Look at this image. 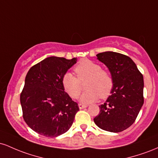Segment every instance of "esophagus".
Wrapping results in <instances>:
<instances>
[{"label":"esophagus","mask_w":158,"mask_h":158,"mask_svg":"<svg viewBox=\"0 0 158 158\" xmlns=\"http://www.w3.org/2000/svg\"><path fill=\"white\" fill-rule=\"evenodd\" d=\"M88 106L87 105H82V104H79V108H80V109H82V108H87Z\"/></svg>","instance_id":"1"}]
</instances>
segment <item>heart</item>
<instances>
[{
  "mask_svg": "<svg viewBox=\"0 0 158 158\" xmlns=\"http://www.w3.org/2000/svg\"><path fill=\"white\" fill-rule=\"evenodd\" d=\"M77 77L66 73L61 79L64 91L72 99H77L81 91V83L85 82L87 90L81 97V102H92L97 99H106L111 94L114 79L108 70L102 69L99 64L89 59H82L74 68Z\"/></svg>",
  "mask_w": 158,
  "mask_h": 158,
  "instance_id": "1",
  "label": "heart"
}]
</instances>
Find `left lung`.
Listing matches in <instances>:
<instances>
[{"label":"left lung","instance_id":"obj_1","mask_svg":"<svg viewBox=\"0 0 158 158\" xmlns=\"http://www.w3.org/2000/svg\"><path fill=\"white\" fill-rule=\"evenodd\" d=\"M97 56L109 69L114 88L106 102L99 106L100 111L94 121L105 131H123L135 123L143 105V74L126 55L108 51Z\"/></svg>","mask_w":158,"mask_h":158}]
</instances>
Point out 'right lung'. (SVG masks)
I'll return each instance as SVG.
<instances>
[{
    "instance_id": "1",
    "label": "right lung",
    "mask_w": 158,
    "mask_h": 158,
    "mask_svg": "<svg viewBox=\"0 0 158 158\" xmlns=\"http://www.w3.org/2000/svg\"><path fill=\"white\" fill-rule=\"evenodd\" d=\"M77 58H46L27 73L20 96L23 118L34 131L56 137L68 131L73 124L78 104L64 92L61 79Z\"/></svg>"
}]
</instances>
